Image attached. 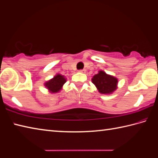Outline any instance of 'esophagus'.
<instances>
[{"instance_id":"esophagus-1","label":"esophagus","mask_w":158,"mask_h":158,"mask_svg":"<svg viewBox=\"0 0 158 158\" xmlns=\"http://www.w3.org/2000/svg\"><path fill=\"white\" fill-rule=\"evenodd\" d=\"M79 72H80V73H85L86 72V69H80V70H79Z\"/></svg>"}]
</instances>
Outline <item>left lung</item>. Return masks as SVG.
I'll list each match as a JSON object with an SVG mask.
<instances>
[{"instance_id": "obj_1", "label": "left lung", "mask_w": 158, "mask_h": 158, "mask_svg": "<svg viewBox=\"0 0 158 158\" xmlns=\"http://www.w3.org/2000/svg\"><path fill=\"white\" fill-rule=\"evenodd\" d=\"M92 82L101 94H111L118 88V79L102 70L93 77Z\"/></svg>"}]
</instances>
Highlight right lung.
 I'll use <instances>...</instances> for the list:
<instances>
[{"instance_id": "1", "label": "right lung", "mask_w": 158, "mask_h": 158, "mask_svg": "<svg viewBox=\"0 0 158 158\" xmlns=\"http://www.w3.org/2000/svg\"><path fill=\"white\" fill-rule=\"evenodd\" d=\"M66 82V78L64 76L61 74H57L53 78L48 80L47 82H45L44 86L47 87V89L49 90L51 93H58L59 91L62 89L63 85Z\"/></svg>"}]
</instances>
